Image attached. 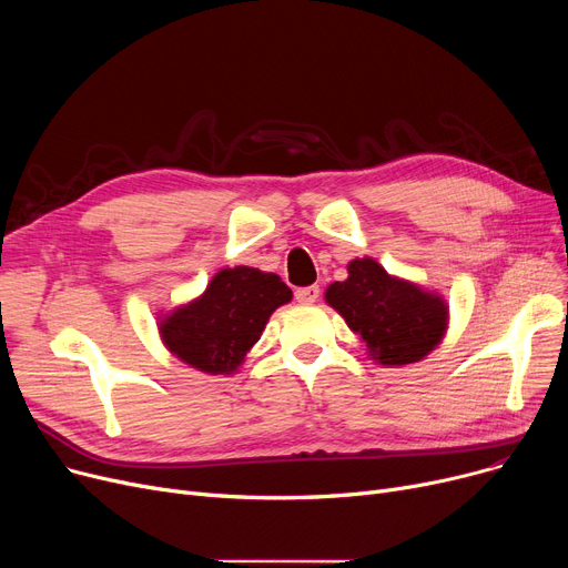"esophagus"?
<instances>
[{
  "instance_id": "1",
  "label": "esophagus",
  "mask_w": 568,
  "mask_h": 568,
  "mask_svg": "<svg viewBox=\"0 0 568 568\" xmlns=\"http://www.w3.org/2000/svg\"><path fill=\"white\" fill-rule=\"evenodd\" d=\"M296 302L300 304H315L320 300V287L317 285H308V287H300L294 292Z\"/></svg>"
}]
</instances>
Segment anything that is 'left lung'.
<instances>
[{
    "label": "left lung",
    "mask_w": 568,
    "mask_h": 568,
    "mask_svg": "<svg viewBox=\"0 0 568 568\" xmlns=\"http://www.w3.org/2000/svg\"><path fill=\"white\" fill-rule=\"evenodd\" d=\"M324 300L382 366L422 362L439 345L449 322V306L439 294L386 274L373 257L352 260L347 278L326 287Z\"/></svg>",
    "instance_id": "1"
}]
</instances>
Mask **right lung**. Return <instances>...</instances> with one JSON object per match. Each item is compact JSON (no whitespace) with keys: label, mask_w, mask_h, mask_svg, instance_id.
Here are the masks:
<instances>
[{"label":"right lung","mask_w":568,"mask_h":568,"mask_svg":"<svg viewBox=\"0 0 568 568\" xmlns=\"http://www.w3.org/2000/svg\"><path fill=\"white\" fill-rule=\"evenodd\" d=\"M290 300L292 290L276 274L253 266L221 268L197 300L161 317L159 332L176 359L209 375H232L272 313Z\"/></svg>","instance_id":"right-lung-1"}]
</instances>
